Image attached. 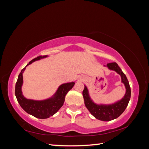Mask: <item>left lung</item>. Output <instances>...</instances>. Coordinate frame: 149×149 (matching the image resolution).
Returning a JSON list of instances; mask_svg holds the SVG:
<instances>
[{"instance_id":"8db88e82","label":"left lung","mask_w":149,"mask_h":149,"mask_svg":"<svg viewBox=\"0 0 149 149\" xmlns=\"http://www.w3.org/2000/svg\"><path fill=\"white\" fill-rule=\"evenodd\" d=\"M107 66L110 70L116 71L121 76L122 82L125 85L126 89V93L124 98L119 102L112 105H98L95 104L89 98L88 89L86 86H84V89L82 91L83 98L84 100L86 108L95 118L103 121H109L119 117L126 109L131 98V88L129 82L127 81L126 75L123 73L119 65L116 62H112V63H107Z\"/></svg>"}]
</instances>
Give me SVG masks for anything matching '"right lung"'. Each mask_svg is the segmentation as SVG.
<instances>
[{"instance_id": "add662e5", "label": "right lung", "mask_w": 149, "mask_h": 149, "mask_svg": "<svg viewBox=\"0 0 149 149\" xmlns=\"http://www.w3.org/2000/svg\"><path fill=\"white\" fill-rule=\"evenodd\" d=\"M47 56H39L31 60L27 65L36 60L46 58ZM26 65V66H27ZM25 67L23 68L19 73L15 86V95L17 100L22 108L26 112L39 119H46L58 111L63 106L65 96L67 93L73 88L75 83L70 82L61 85L59 87L53 98L44 101H34L26 99L22 95V86L23 84V73Z\"/></svg>"}]
</instances>
